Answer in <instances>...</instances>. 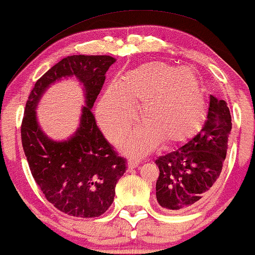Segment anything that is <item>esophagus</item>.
<instances>
[{
	"instance_id": "34e87169",
	"label": "esophagus",
	"mask_w": 255,
	"mask_h": 255,
	"mask_svg": "<svg viewBox=\"0 0 255 255\" xmlns=\"http://www.w3.org/2000/svg\"><path fill=\"white\" fill-rule=\"evenodd\" d=\"M137 166H138V161H136V160H129V161H128V168H129V169H133Z\"/></svg>"
}]
</instances>
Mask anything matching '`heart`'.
I'll use <instances>...</instances> for the list:
<instances>
[{
	"instance_id": "1",
	"label": "heart",
	"mask_w": 255,
	"mask_h": 255,
	"mask_svg": "<svg viewBox=\"0 0 255 255\" xmlns=\"http://www.w3.org/2000/svg\"><path fill=\"white\" fill-rule=\"evenodd\" d=\"M134 104L140 105V127L120 140L128 155H144L163 141L179 143L195 134L204 124L206 105L198 77L191 69L168 63H144L122 76L105 92L98 108L102 129L114 140L137 121Z\"/></svg>"
}]
</instances>
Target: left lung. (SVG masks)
Returning <instances> with one entry per match:
<instances>
[{
    "label": "left lung",
    "mask_w": 255,
    "mask_h": 255,
    "mask_svg": "<svg viewBox=\"0 0 255 255\" xmlns=\"http://www.w3.org/2000/svg\"><path fill=\"white\" fill-rule=\"evenodd\" d=\"M231 130L227 104L211 95L207 117L199 133L182 147L155 160L160 170L156 200L161 207L181 213L207 198L221 174Z\"/></svg>",
    "instance_id": "8db88e82"
}]
</instances>
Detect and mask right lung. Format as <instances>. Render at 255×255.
<instances>
[{
    "label": "right lung",
    "instance_id": "obj_1",
    "mask_svg": "<svg viewBox=\"0 0 255 255\" xmlns=\"http://www.w3.org/2000/svg\"><path fill=\"white\" fill-rule=\"evenodd\" d=\"M114 62L109 55L64 57L37 80L25 104L21 138L31 175L48 201L72 217L104 214L114 201L115 186L127 168L126 160L106 140L92 113L106 73ZM67 76L84 83L87 106L76 134L57 143L41 133L34 108L44 90Z\"/></svg>",
    "mask_w": 255,
    "mask_h": 255
}]
</instances>
